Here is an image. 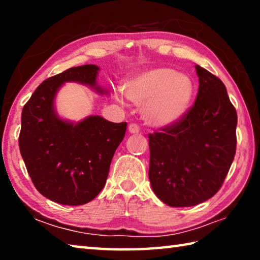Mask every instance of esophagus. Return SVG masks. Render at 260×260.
<instances>
[{"label":"esophagus","instance_id":"esophagus-1","mask_svg":"<svg viewBox=\"0 0 260 260\" xmlns=\"http://www.w3.org/2000/svg\"><path fill=\"white\" fill-rule=\"evenodd\" d=\"M128 132L129 133H132V134H136V133H139L140 132V127L136 125V124H131L129 126H128Z\"/></svg>","mask_w":260,"mask_h":260}]
</instances>
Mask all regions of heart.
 Instances as JSON below:
<instances>
[{
	"instance_id": "b5f03b06",
	"label": "heart",
	"mask_w": 260,
	"mask_h": 260,
	"mask_svg": "<svg viewBox=\"0 0 260 260\" xmlns=\"http://www.w3.org/2000/svg\"><path fill=\"white\" fill-rule=\"evenodd\" d=\"M125 89L134 103L144 104V119L156 127L170 126L182 118L193 93L190 78L166 68L140 73L126 83Z\"/></svg>"
}]
</instances>
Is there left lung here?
I'll return each instance as SVG.
<instances>
[{
  "label": "left lung",
  "instance_id": "left-lung-1",
  "mask_svg": "<svg viewBox=\"0 0 260 260\" xmlns=\"http://www.w3.org/2000/svg\"><path fill=\"white\" fill-rule=\"evenodd\" d=\"M200 87L182 118L149 134V180L173 208L208 201L221 188L236 152L237 113L218 77L195 67Z\"/></svg>",
  "mask_w": 260,
  "mask_h": 260
}]
</instances>
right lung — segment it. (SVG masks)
Segmentation results:
<instances>
[{
    "mask_svg": "<svg viewBox=\"0 0 260 260\" xmlns=\"http://www.w3.org/2000/svg\"><path fill=\"white\" fill-rule=\"evenodd\" d=\"M96 65L71 68L46 79L21 112L19 150L30 180L48 200L63 205H82L102 190L114 151L127 122H111L90 116L79 124L59 119L54 111L55 95L67 81L96 87Z\"/></svg>",
    "mask_w": 260,
    "mask_h": 260,
    "instance_id": "obj_1",
    "label": "right lung"
}]
</instances>
